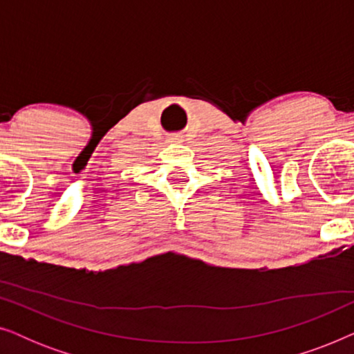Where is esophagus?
Listing matches in <instances>:
<instances>
[{
    "label": "esophagus",
    "instance_id": "esophagus-1",
    "mask_svg": "<svg viewBox=\"0 0 354 354\" xmlns=\"http://www.w3.org/2000/svg\"><path fill=\"white\" fill-rule=\"evenodd\" d=\"M171 142H174V143H177V142H180V140H178V137H172V138H171Z\"/></svg>",
    "mask_w": 354,
    "mask_h": 354
}]
</instances>
